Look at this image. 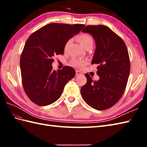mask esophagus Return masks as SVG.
I'll use <instances>...</instances> for the list:
<instances>
[{
	"label": "esophagus",
	"instance_id": "esophagus-1",
	"mask_svg": "<svg viewBox=\"0 0 147 147\" xmlns=\"http://www.w3.org/2000/svg\"><path fill=\"white\" fill-rule=\"evenodd\" d=\"M82 74H83V73H82V72H80V71H78V70H76V76H80V75H82Z\"/></svg>",
	"mask_w": 147,
	"mask_h": 147
}]
</instances>
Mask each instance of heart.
Instances as JSON below:
<instances>
[{
	"instance_id": "heart-1",
	"label": "heart",
	"mask_w": 147,
	"mask_h": 147,
	"mask_svg": "<svg viewBox=\"0 0 147 147\" xmlns=\"http://www.w3.org/2000/svg\"><path fill=\"white\" fill-rule=\"evenodd\" d=\"M76 38L84 48L90 45H93V40L92 36L88 33H82L80 34L76 37ZM70 40H68L65 45V48H66L69 44ZM87 61L84 59H73L70 61L69 64L72 66L75 67L78 69H82L86 64Z\"/></svg>"
}]
</instances>
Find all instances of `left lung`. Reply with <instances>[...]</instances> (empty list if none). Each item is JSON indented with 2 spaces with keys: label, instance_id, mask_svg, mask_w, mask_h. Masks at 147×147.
Segmentation results:
<instances>
[{
  "label": "left lung",
  "instance_id": "1",
  "mask_svg": "<svg viewBox=\"0 0 147 147\" xmlns=\"http://www.w3.org/2000/svg\"><path fill=\"white\" fill-rule=\"evenodd\" d=\"M82 32L93 36L96 50L92 64H98L100 79L93 81L86 73V83L81 94L87 104L98 111L112 107L124 94L130 72V60L125 43L119 36L104 25H88Z\"/></svg>",
  "mask_w": 147,
  "mask_h": 147
}]
</instances>
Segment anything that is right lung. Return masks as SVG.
<instances>
[{
	"label": "right lung",
	"instance_id": "add662e5",
	"mask_svg": "<svg viewBox=\"0 0 147 147\" xmlns=\"http://www.w3.org/2000/svg\"><path fill=\"white\" fill-rule=\"evenodd\" d=\"M84 26L82 24L51 23L40 28L28 38L21 53L20 67L23 88L31 101L45 106L60 98L65 85L76 73L67 65L57 72L53 70V58L64 54L69 39Z\"/></svg>",
	"mask_w": 147,
	"mask_h": 147
}]
</instances>
